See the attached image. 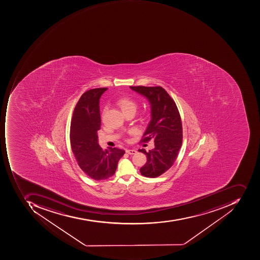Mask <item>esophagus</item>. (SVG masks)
Instances as JSON below:
<instances>
[{
  "label": "esophagus",
  "instance_id": "34e87169",
  "mask_svg": "<svg viewBox=\"0 0 260 260\" xmlns=\"http://www.w3.org/2000/svg\"><path fill=\"white\" fill-rule=\"evenodd\" d=\"M126 152L129 154H136L137 151H136V150H134V149H126Z\"/></svg>",
  "mask_w": 260,
  "mask_h": 260
}]
</instances>
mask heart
<instances>
[{
    "mask_svg": "<svg viewBox=\"0 0 260 260\" xmlns=\"http://www.w3.org/2000/svg\"><path fill=\"white\" fill-rule=\"evenodd\" d=\"M116 104L120 108L121 110L124 114L129 113V112L135 113L138 106V102L129 97L119 98L116 101ZM106 109H104L103 112H102V116H104V114L106 113Z\"/></svg>",
    "mask_w": 260,
    "mask_h": 260,
    "instance_id": "1",
    "label": "heart"
}]
</instances>
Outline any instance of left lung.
Wrapping results in <instances>:
<instances>
[{
    "label": "left lung",
    "instance_id": "obj_1",
    "mask_svg": "<svg viewBox=\"0 0 260 260\" xmlns=\"http://www.w3.org/2000/svg\"><path fill=\"white\" fill-rule=\"evenodd\" d=\"M131 88L145 96L151 104V119L141 142L154 141V148L139 149L147 155V161L140 169L141 175L155 178L171 168L177 159L183 141L181 118L173 99L160 86H137Z\"/></svg>",
    "mask_w": 260,
    "mask_h": 260
}]
</instances>
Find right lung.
Segmentation results:
<instances>
[{"label":"right lung","instance_id":"add662e5","mask_svg":"<svg viewBox=\"0 0 260 260\" xmlns=\"http://www.w3.org/2000/svg\"><path fill=\"white\" fill-rule=\"evenodd\" d=\"M108 88H94L82 94L73 111L70 144L80 169L95 180H107L116 173L125 151L117 148L103 150L98 142L101 127L99 99Z\"/></svg>","mask_w":260,"mask_h":260}]
</instances>
